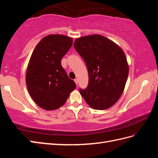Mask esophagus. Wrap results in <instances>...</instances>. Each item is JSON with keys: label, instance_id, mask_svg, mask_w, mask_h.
I'll return each mask as SVG.
<instances>
[{"label": "esophagus", "instance_id": "34e87169", "mask_svg": "<svg viewBox=\"0 0 158 158\" xmlns=\"http://www.w3.org/2000/svg\"><path fill=\"white\" fill-rule=\"evenodd\" d=\"M74 81H75V83H76L77 85L78 84V79H75V80H74Z\"/></svg>", "mask_w": 158, "mask_h": 158}]
</instances>
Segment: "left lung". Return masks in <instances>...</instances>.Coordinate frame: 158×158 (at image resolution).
I'll return each instance as SVG.
<instances>
[{
	"label": "left lung",
	"mask_w": 158,
	"mask_h": 158,
	"mask_svg": "<svg viewBox=\"0 0 158 158\" xmlns=\"http://www.w3.org/2000/svg\"><path fill=\"white\" fill-rule=\"evenodd\" d=\"M74 47L88 71V85L79 89L83 98L94 109L110 108L122 94L128 76L125 53L119 46L100 35L77 39Z\"/></svg>",
	"instance_id": "1"
}]
</instances>
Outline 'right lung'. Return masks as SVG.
I'll return each instance as SVG.
<instances>
[{
  "label": "right lung",
  "mask_w": 158,
  "mask_h": 158,
  "mask_svg": "<svg viewBox=\"0 0 158 158\" xmlns=\"http://www.w3.org/2000/svg\"><path fill=\"white\" fill-rule=\"evenodd\" d=\"M73 45V39L61 35L45 36L30 59L26 83L30 95L41 108L52 110L62 106L75 83L67 75L61 60Z\"/></svg>",
  "instance_id": "add662e5"
}]
</instances>
